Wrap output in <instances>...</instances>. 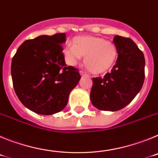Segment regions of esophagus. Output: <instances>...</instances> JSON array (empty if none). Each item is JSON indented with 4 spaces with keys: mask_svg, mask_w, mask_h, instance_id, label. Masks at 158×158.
Listing matches in <instances>:
<instances>
[{
    "mask_svg": "<svg viewBox=\"0 0 158 158\" xmlns=\"http://www.w3.org/2000/svg\"><path fill=\"white\" fill-rule=\"evenodd\" d=\"M80 74L81 75V76H89V75H88L87 73H86L83 70L80 71Z\"/></svg>",
    "mask_w": 158,
    "mask_h": 158,
    "instance_id": "1",
    "label": "esophagus"
}]
</instances>
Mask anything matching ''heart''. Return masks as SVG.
I'll list each match as a JSON object with an SVG mask.
<instances>
[{"instance_id":"heart-1","label":"heart","mask_w":158,"mask_h":158,"mask_svg":"<svg viewBox=\"0 0 158 158\" xmlns=\"http://www.w3.org/2000/svg\"><path fill=\"white\" fill-rule=\"evenodd\" d=\"M62 54L69 65H75L84 56L88 69L99 74L107 72L114 65L118 57V50L112 42L104 38L82 35L73 38L72 44H67Z\"/></svg>"}]
</instances>
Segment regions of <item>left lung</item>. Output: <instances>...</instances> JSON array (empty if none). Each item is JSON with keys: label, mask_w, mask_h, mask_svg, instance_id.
<instances>
[{"label": "left lung", "mask_w": 158, "mask_h": 158, "mask_svg": "<svg viewBox=\"0 0 158 158\" xmlns=\"http://www.w3.org/2000/svg\"><path fill=\"white\" fill-rule=\"evenodd\" d=\"M116 64L103 77H93L90 98L101 111H115L130 104L142 89L145 79L144 54L129 38L115 35Z\"/></svg>", "instance_id": "1"}]
</instances>
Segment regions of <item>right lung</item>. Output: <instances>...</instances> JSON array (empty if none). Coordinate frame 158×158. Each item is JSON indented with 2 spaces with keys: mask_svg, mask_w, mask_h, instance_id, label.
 <instances>
[{
  "mask_svg": "<svg viewBox=\"0 0 158 158\" xmlns=\"http://www.w3.org/2000/svg\"><path fill=\"white\" fill-rule=\"evenodd\" d=\"M65 36L57 33L26 40L12 58L15 93L25 107L40 115L62 111L81 79L78 69L65 64L62 46Z\"/></svg>",
  "mask_w": 158,
  "mask_h": 158,
  "instance_id": "right-lung-1",
  "label": "right lung"
}]
</instances>
